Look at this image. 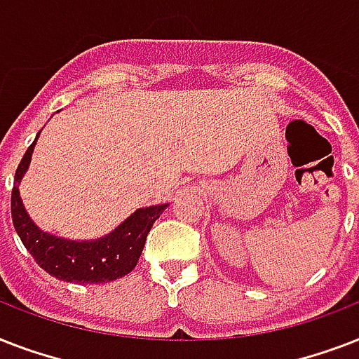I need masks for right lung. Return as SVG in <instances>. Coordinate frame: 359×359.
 I'll return each mask as SVG.
<instances>
[{"label":"right lung","instance_id":"add662e5","mask_svg":"<svg viewBox=\"0 0 359 359\" xmlns=\"http://www.w3.org/2000/svg\"><path fill=\"white\" fill-rule=\"evenodd\" d=\"M39 134L25 151L16 169L13 196H11L14 229L18 233L22 244L25 245V250L33 255L42 270L69 283H108L130 273L140 261L152 224L160 218L168 203L137 208L117 229L97 240L78 242V240H67L44 233L31 222L18 191V182L29 168L31 154Z\"/></svg>","mask_w":359,"mask_h":359}]
</instances>
